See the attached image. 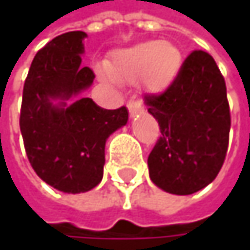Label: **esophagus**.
Here are the masks:
<instances>
[{
	"mask_svg": "<svg viewBox=\"0 0 250 250\" xmlns=\"http://www.w3.org/2000/svg\"><path fill=\"white\" fill-rule=\"evenodd\" d=\"M127 108H128V111H130L131 116H134L136 113L142 111V105H140V103H137V101H128V103H127Z\"/></svg>",
	"mask_w": 250,
	"mask_h": 250,
	"instance_id": "1",
	"label": "esophagus"
}]
</instances>
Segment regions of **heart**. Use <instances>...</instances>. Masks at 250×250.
<instances>
[{
  "instance_id": "1",
  "label": "heart",
  "mask_w": 250,
  "mask_h": 250,
  "mask_svg": "<svg viewBox=\"0 0 250 250\" xmlns=\"http://www.w3.org/2000/svg\"><path fill=\"white\" fill-rule=\"evenodd\" d=\"M182 68L181 50L169 42L146 40L113 52L100 76L108 82H134L142 79L152 92H162L176 79Z\"/></svg>"
}]
</instances>
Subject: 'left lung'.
<instances>
[{"mask_svg": "<svg viewBox=\"0 0 250 250\" xmlns=\"http://www.w3.org/2000/svg\"><path fill=\"white\" fill-rule=\"evenodd\" d=\"M145 104L161 128L147 158L152 182L176 195L213 182L223 167L230 131L226 82L214 59L194 50L171 86L147 95Z\"/></svg>", "mask_w": 250, "mask_h": 250, "instance_id": "left-lung-1", "label": "left lung"}]
</instances>
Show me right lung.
I'll return each mask as SVG.
<instances>
[{"label":"right lung","mask_w":250,"mask_h":250,"mask_svg":"<svg viewBox=\"0 0 250 250\" xmlns=\"http://www.w3.org/2000/svg\"><path fill=\"white\" fill-rule=\"evenodd\" d=\"M86 33L69 31L40 49L23 89L20 130L27 158L46 184L68 192H86L104 172L105 142L127 125L125 107L105 110L82 97L94 72L82 66Z\"/></svg>","instance_id":"right-lung-1"}]
</instances>
